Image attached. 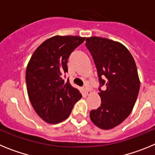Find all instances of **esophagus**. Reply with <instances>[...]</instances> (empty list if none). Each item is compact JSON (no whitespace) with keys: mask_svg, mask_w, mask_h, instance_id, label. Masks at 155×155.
I'll use <instances>...</instances> for the list:
<instances>
[{"mask_svg":"<svg viewBox=\"0 0 155 155\" xmlns=\"http://www.w3.org/2000/svg\"><path fill=\"white\" fill-rule=\"evenodd\" d=\"M83 88H84V91L86 94H88V95H89V94H91V90H90L88 85H84V87H83Z\"/></svg>","mask_w":155,"mask_h":155,"instance_id":"1","label":"esophagus"}]
</instances>
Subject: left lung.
<instances>
[{
  "label": "left lung",
  "instance_id": "obj_1",
  "mask_svg": "<svg viewBox=\"0 0 155 155\" xmlns=\"http://www.w3.org/2000/svg\"><path fill=\"white\" fill-rule=\"evenodd\" d=\"M85 41L101 84V106L90 112V118L99 128L110 130L132 112L140 90L137 66L131 53L120 42L97 36ZM102 86L104 90H101Z\"/></svg>",
  "mask_w": 155,
  "mask_h": 155
}]
</instances>
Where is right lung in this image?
<instances>
[{"label":"right lung","mask_w":155,"mask_h":155,"mask_svg":"<svg viewBox=\"0 0 155 155\" xmlns=\"http://www.w3.org/2000/svg\"><path fill=\"white\" fill-rule=\"evenodd\" d=\"M84 37L55 35L37 48L27 65L25 81L28 98L35 113L48 124L64 121L82 97L78 89L65 82L68 59Z\"/></svg>","instance_id":"right-lung-1"}]
</instances>
